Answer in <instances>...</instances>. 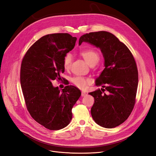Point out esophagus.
<instances>
[{"instance_id": "obj_1", "label": "esophagus", "mask_w": 156, "mask_h": 156, "mask_svg": "<svg viewBox=\"0 0 156 156\" xmlns=\"http://www.w3.org/2000/svg\"><path fill=\"white\" fill-rule=\"evenodd\" d=\"M87 96V93L85 92H82V96L83 97H85Z\"/></svg>"}]
</instances>
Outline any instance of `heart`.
Here are the masks:
<instances>
[{
  "label": "heart",
  "instance_id": "obj_1",
  "mask_svg": "<svg viewBox=\"0 0 156 156\" xmlns=\"http://www.w3.org/2000/svg\"><path fill=\"white\" fill-rule=\"evenodd\" d=\"M82 57L85 59L87 63L89 66L96 64L99 60V55L97 51L94 50H85L81 52ZM73 60V57L71 54L67 53L65 55L64 58L63 64L65 69H69ZM72 83L76 86L77 87L80 88L81 89H84L87 87V85L90 83V79L85 78L81 76H75L71 78Z\"/></svg>",
  "mask_w": 156,
  "mask_h": 156
}]
</instances>
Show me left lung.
I'll use <instances>...</instances> for the list:
<instances>
[{"instance_id": "1", "label": "left lung", "mask_w": 156, "mask_h": 156, "mask_svg": "<svg viewBox=\"0 0 156 156\" xmlns=\"http://www.w3.org/2000/svg\"><path fill=\"white\" fill-rule=\"evenodd\" d=\"M88 43L101 50L105 69L96 80L99 89L89 94L94 98L91 115L95 122L105 128L115 127L130 115L138 84L136 62L127 47L113 34L99 31L80 37L79 45Z\"/></svg>"}]
</instances>
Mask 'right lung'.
<instances>
[{"instance_id":"right-lung-1","label":"right lung","mask_w":156,"mask_h":156,"mask_svg":"<svg viewBox=\"0 0 156 156\" xmlns=\"http://www.w3.org/2000/svg\"><path fill=\"white\" fill-rule=\"evenodd\" d=\"M77 38L67 33L41 37L27 51L21 65L20 83L27 108L37 122L50 130H59L72 119V108L81 96L76 87L61 90L52 85L64 72L66 54L75 46Z\"/></svg>"}]
</instances>
